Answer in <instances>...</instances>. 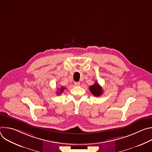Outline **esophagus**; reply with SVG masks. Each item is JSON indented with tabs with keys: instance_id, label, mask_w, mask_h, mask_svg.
I'll return each mask as SVG.
<instances>
[{
	"instance_id": "obj_1",
	"label": "esophagus",
	"mask_w": 152,
	"mask_h": 152,
	"mask_svg": "<svg viewBox=\"0 0 152 152\" xmlns=\"http://www.w3.org/2000/svg\"><path fill=\"white\" fill-rule=\"evenodd\" d=\"M75 85H76V86H79V85H80V82H75Z\"/></svg>"
}]
</instances>
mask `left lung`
Returning <instances> with one entry per match:
<instances>
[{
	"instance_id": "1",
	"label": "left lung",
	"mask_w": 152,
	"mask_h": 152,
	"mask_svg": "<svg viewBox=\"0 0 152 152\" xmlns=\"http://www.w3.org/2000/svg\"><path fill=\"white\" fill-rule=\"evenodd\" d=\"M89 89L92 93L93 95L94 96H100L103 94V90L102 88L100 86V85L97 82V81L95 82L94 84H93L91 86H90Z\"/></svg>"
}]
</instances>
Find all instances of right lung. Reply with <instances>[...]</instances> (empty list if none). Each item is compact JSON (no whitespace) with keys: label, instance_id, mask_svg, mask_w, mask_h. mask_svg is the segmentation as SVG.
<instances>
[{"label":"right lung","instance_id":"1","mask_svg":"<svg viewBox=\"0 0 152 152\" xmlns=\"http://www.w3.org/2000/svg\"><path fill=\"white\" fill-rule=\"evenodd\" d=\"M65 89H66V88L64 87V86H62V87L59 89V92H58V93H57V94L59 95L60 93H62L63 92V91H64Z\"/></svg>","mask_w":152,"mask_h":152}]
</instances>
